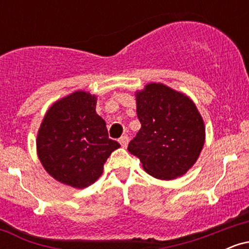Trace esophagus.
Segmentation results:
<instances>
[{"instance_id":"obj_1","label":"esophagus","mask_w":249,"mask_h":249,"mask_svg":"<svg viewBox=\"0 0 249 249\" xmlns=\"http://www.w3.org/2000/svg\"><path fill=\"white\" fill-rule=\"evenodd\" d=\"M119 142H121L122 147L126 148L127 147V144H128V137L127 136L121 137V139H119Z\"/></svg>"}]
</instances>
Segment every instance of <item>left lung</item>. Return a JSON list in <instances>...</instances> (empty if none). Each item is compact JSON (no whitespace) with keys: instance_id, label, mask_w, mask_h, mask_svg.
<instances>
[{"instance_id":"obj_1","label":"left lung","mask_w":249,"mask_h":249,"mask_svg":"<svg viewBox=\"0 0 249 249\" xmlns=\"http://www.w3.org/2000/svg\"><path fill=\"white\" fill-rule=\"evenodd\" d=\"M134 96L142 127L128 144V152L154 178L184 176L198 160L206 137L194 102L162 83H148Z\"/></svg>"}]
</instances>
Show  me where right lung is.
Masks as SVG:
<instances>
[{
    "label": "right lung",
    "instance_id": "right-lung-1",
    "mask_svg": "<svg viewBox=\"0 0 249 249\" xmlns=\"http://www.w3.org/2000/svg\"><path fill=\"white\" fill-rule=\"evenodd\" d=\"M97 96L77 90L53 103L36 138L44 170L73 188L90 186L102 176L110 154L121 145L108 139L107 123L96 112Z\"/></svg>",
    "mask_w": 249,
    "mask_h": 249
}]
</instances>
